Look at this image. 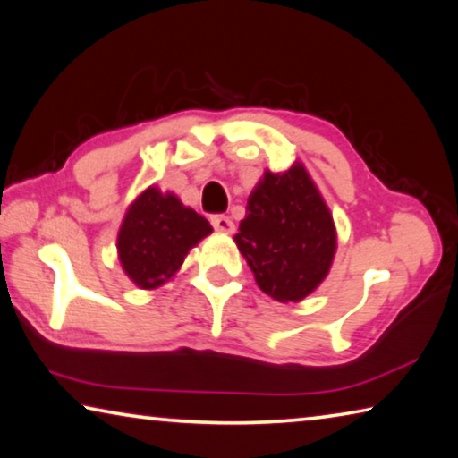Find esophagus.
I'll list each match as a JSON object with an SVG mask.
<instances>
[{
    "mask_svg": "<svg viewBox=\"0 0 458 458\" xmlns=\"http://www.w3.org/2000/svg\"><path fill=\"white\" fill-rule=\"evenodd\" d=\"M210 222H212V226H214L216 230H218V232H226V234H232V232L236 230V226H234V222H232V218H228V216H224V214L212 216Z\"/></svg>",
    "mask_w": 458,
    "mask_h": 458,
    "instance_id": "34e87169",
    "label": "esophagus"
}]
</instances>
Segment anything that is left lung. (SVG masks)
I'll list each match as a JSON object with an SVG mask.
<instances>
[{
	"label": "left lung",
	"instance_id": "1",
	"mask_svg": "<svg viewBox=\"0 0 458 458\" xmlns=\"http://www.w3.org/2000/svg\"><path fill=\"white\" fill-rule=\"evenodd\" d=\"M234 242L260 291L281 303H299L325 281L337 250V230L301 161L286 172L265 169L248 196Z\"/></svg>",
	"mask_w": 458,
	"mask_h": 458
}]
</instances>
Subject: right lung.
<instances>
[{
    "mask_svg": "<svg viewBox=\"0 0 458 458\" xmlns=\"http://www.w3.org/2000/svg\"><path fill=\"white\" fill-rule=\"evenodd\" d=\"M212 234L204 216L183 206L174 191L149 185L131 201L117 234L119 262L139 289L172 281L199 240Z\"/></svg>",
    "mask_w": 458,
    "mask_h": 458,
    "instance_id": "add662e5",
    "label": "right lung"
}]
</instances>
